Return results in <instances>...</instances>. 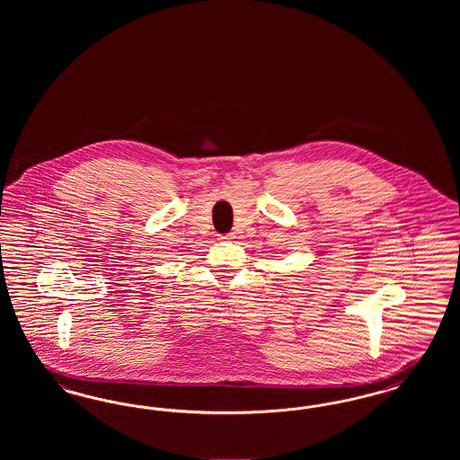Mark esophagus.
<instances>
[{"mask_svg":"<svg viewBox=\"0 0 460 460\" xmlns=\"http://www.w3.org/2000/svg\"><path fill=\"white\" fill-rule=\"evenodd\" d=\"M220 240H222V241L234 240V234H233V233H229V234H222V236H220Z\"/></svg>","mask_w":460,"mask_h":460,"instance_id":"esophagus-1","label":"esophagus"}]
</instances>
